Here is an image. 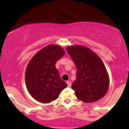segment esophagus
I'll return each instance as SVG.
<instances>
[{
	"label": "esophagus",
	"mask_w": 129,
	"mask_h": 129,
	"mask_svg": "<svg viewBox=\"0 0 129 129\" xmlns=\"http://www.w3.org/2000/svg\"><path fill=\"white\" fill-rule=\"evenodd\" d=\"M67 85H68V87H70V86H71L72 83H71V82L70 81H67Z\"/></svg>",
	"instance_id": "obj_1"
}]
</instances>
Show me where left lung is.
<instances>
[{
	"label": "left lung",
	"mask_w": 129,
	"mask_h": 129,
	"mask_svg": "<svg viewBox=\"0 0 129 129\" xmlns=\"http://www.w3.org/2000/svg\"><path fill=\"white\" fill-rule=\"evenodd\" d=\"M67 52L77 68L76 79L72 85L76 96L86 103L104 96L109 87V77L101 59L85 46H68Z\"/></svg>",
	"instance_id": "8db88e82"
}]
</instances>
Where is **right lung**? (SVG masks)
Instances as JSON below:
<instances>
[{"instance_id": "obj_1", "label": "right lung", "mask_w": 129, "mask_h": 129, "mask_svg": "<svg viewBox=\"0 0 129 129\" xmlns=\"http://www.w3.org/2000/svg\"><path fill=\"white\" fill-rule=\"evenodd\" d=\"M64 54L57 45L50 44L39 51L31 58L26 70V85L30 95L41 103L58 98L67 86L61 79L55 63Z\"/></svg>"}]
</instances>
